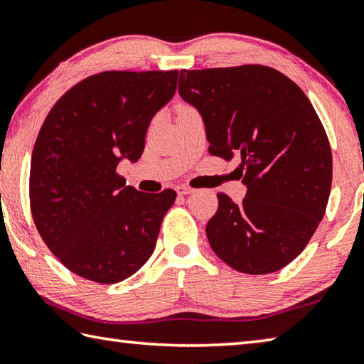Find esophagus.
<instances>
[{
    "mask_svg": "<svg viewBox=\"0 0 364 364\" xmlns=\"http://www.w3.org/2000/svg\"><path fill=\"white\" fill-rule=\"evenodd\" d=\"M194 191H196V189L189 188V186H184V184H181V186L176 188V194H178V196H189V194H193Z\"/></svg>",
    "mask_w": 364,
    "mask_h": 364,
    "instance_id": "1",
    "label": "esophagus"
}]
</instances>
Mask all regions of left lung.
I'll return each instance as SVG.
<instances>
[{
  "label": "left lung",
  "instance_id": "obj_1",
  "mask_svg": "<svg viewBox=\"0 0 364 364\" xmlns=\"http://www.w3.org/2000/svg\"><path fill=\"white\" fill-rule=\"evenodd\" d=\"M178 93L200 114L208 151L241 157L247 194H218L207 223L212 250L231 268L268 274L297 257L328 205L332 156L318 115L292 80L264 65L181 70Z\"/></svg>",
  "mask_w": 364,
  "mask_h": 364
}]
</instances>
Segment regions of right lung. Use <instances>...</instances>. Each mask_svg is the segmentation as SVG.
I'll use <instances>...</instances> for the list:
<instances>
[{
    "label": "right lung",
    "instance_id": "right-lung-1",
    "mask_svg": "<svg viewBox=\"0 0 364 364\" xmlns=\"http://www.w3.org/2000/svg\"><path fill=\"white\" fill-rule=\"evenodd\" d=\"M178 70L102 72L54 104L30 164V207L49 250L72 273L114 284L149 260L176 193L146 194L117 173L138 162L147 127L176 91Z\"/></svg>",
    "mask_w": 364,
    "mask_h": 364
}]
</instances>
